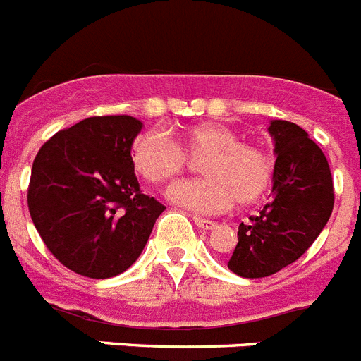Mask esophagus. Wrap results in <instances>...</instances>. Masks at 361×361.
Instances as JSON below:
<instances>
[{
  "label": "esophagus",
  "mask_w": 361,
  "mask_h": 361,
  "mask_svg": "<svg viewBox=\"0 0 361 361\" xmlns=\"http://www.w3.org/2000/svg\"><path fill=\"white\" fill-rule=\"evenodd\" d=\"M193 221H195V224L201 228V230H215V228H217V223H215V221H210V219L193 217Z\"/></svg>",
  "instance_id": "1"
}]
</instances>
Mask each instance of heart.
I'll return each instance as SVG.
<instances>
[{"instance_id": "b5f03b06", "label": "heart", "mask_w": 361, "mask_h": 361, "mask_svg": "<svg viewBox=\"0 0 361 361\" xmlns=\"http://www.w3.org/2000/svg\"><path fill=\"white\" fill-rule=\"evenodd\" d=\"M184 152L164 128H151L133 142L131 160L138 173L153 184H168L188 168V152L201 160L204 177L169 188L168 199L199 212L221 214L233 202L250 204L267 192L272 180V160L254 144L239 142L235 131L217 122H202L183 135Z\"/></svg>"}]
</instances>
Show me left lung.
Returning a JSON list of instances; mask_svg holds the SVG:
<instances>
[{"label": "left lung", "mask_w": 361, "mask_h": 361, "mask_svg": "<svg viewBox=\"0 0 361 361\" xmlns=\"http://www.w3.org/2000/svg\"><path fill=\"white\" fill-rule=\"evenodd\" d=\"M276 144L274 195L250 223L239 224L228 269L241 277H267L298 261L322 233L334 208L327 157L300 126L272 120Z\"/></svg>", "instance_id": "1"}]
</instances>
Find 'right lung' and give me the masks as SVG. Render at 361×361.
Masks as SVG:
<instances>
[{"label":"right lung","mask_w":361,"mask_h":361,"mask_svg":"<svg viewBox=\"0 0 361 361\" xmlns=\"http://www.w3.org/2000/svg\"><path fill=\"white\" fill-rule=\"evenodd\" d=\"M140 129L128 115L89 116L52 135L34 159L30 219L49 252L80 276L128 270L166 210L138 186L131 146Z\"/></svg>","instance_id":"add662e5"}]
</instances>
